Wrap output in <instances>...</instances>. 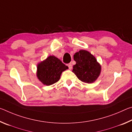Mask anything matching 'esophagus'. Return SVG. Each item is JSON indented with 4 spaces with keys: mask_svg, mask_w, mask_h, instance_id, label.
Wrapping results in <instances>:
<instances>
[{
    "mask_svg": "<svg viewBox=\"0 0 132 132\" xmlns=\"http://www.w3.org/2000/svg\"><path fill=\"white\" fill-rule=\"evenodd\" d=\"M68 67H69V69H70V70H71V69H72V64H71V63H69L68 64Z\"/></svg>",
    "mask_w": 132,
    "mask_h": 132,
    "instance_id": "1",
    "label": "esophagus"
}]
</instances>
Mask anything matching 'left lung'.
<instances>
[{
  "instance_id": "obj_1",
  "label": "left lung",
  "mask_w": 132,
  "mask_h": 132,
  "mask_svg": "<svg viewBox=\"0 0 132 132\" xmlns=\"http://www.w3.org/2000/svg\"><path fill=\"white\" fill-rule=\"evenodd\" d=\"M76 63L72 71L78 79L86 83H93L100 76L101 66L94 55L86 50H80L73 56Z\"/></svg>"
}]
</instances>
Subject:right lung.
<instances>
[{
	"mask_svg": "<svg viewBox=\"0 0 132 132\" xmlns=\"http://www.w3.org/2000/svg\"><path fill=\"white\" fill-rule=\"evenodd\" d=\"M69 68L55 56H50L37 64V76L42 84L50 86L58 81L62 73Z\"/></svg>",
	"mask_w": 132,
	"mask_h": 132,
	"instance_id": "1",
	"label": "right lung"
}]
</instances>
